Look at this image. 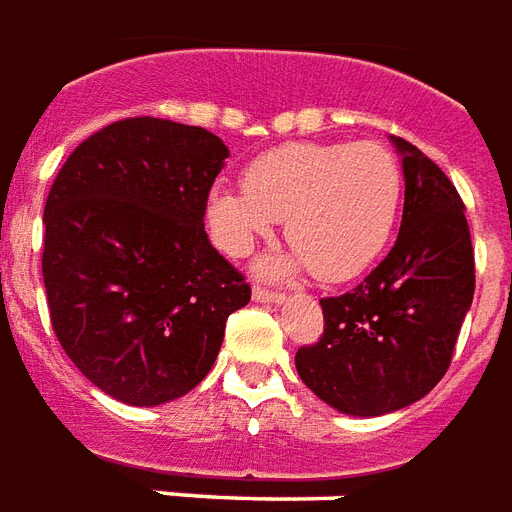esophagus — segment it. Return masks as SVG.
<instances>
[{
    "instance_id": "34e87169",
    "label": "esophagus",
    "mask_w": 512,
    "mask_h": 512,
    "mask_svg": "<svg viewBox=\"0 0 512 512\" xmlns=\"http://www.w3.org/2000/svg\"><path fill=\"white\" fill-rule=\"evenodd\" d=\"M252 298L260 301V304H282V301H285V295L274 293V290H266V287H255Z\"/></svg>"
}]
</instances>
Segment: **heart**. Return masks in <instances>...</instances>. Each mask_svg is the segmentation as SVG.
<instances>
[{
    "instance_id": "obj_1",
    "label": "heart",
    "mask_w": 512,
    "mask_h": 512,
    "mask_svg": "<svg viewBox=\"0 0 512 512\" xmlns=\"http://www.w3.org/2000/svg\"><path fill=\"white\" fill-rule=\"evenodd\" d=\"M399 160L374 140L282 143L244 170V189L214 187L208 230L227 255H246L285 219L293 255L268 257L266 274L309 266L323 282H344L372 266L401 208Z\"/></svg>"
}]
</instances>
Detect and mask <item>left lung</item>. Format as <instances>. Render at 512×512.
I'll return each mask as SVG.
<instances>
[{
    "instance_id": "left-lung-1",
    "label": "left lung",
    "mask_w": 512,
    "mask_h": 512,
    "mask_svg": "<svg viewBox=\"0 0 512 512\" xmlns=\"http://www.w3.org/2000/svg\"><path fill=\"white\" fill-rule=\"evenodd\" d=\"M396 244L350 293L323 298L320 342L295 352V369L328 407L377 418L423 399L448 372L475 295V252L456 187L404 138Z\"/></svg>"
}]
</instances>
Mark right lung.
<instances>
[{
  "instance_id": "add662e5",
  "label": "right lung",
  "mask_w": 512,
  "mask_h": 512,
  "mask_svg": "<svg viewBox=\"0 0 512 512\" xmlns=\"http://www.w3.org/2000/svg\"><path fill=\"white\" fill-rule=\"evenodd\" d=\"M227 146L203 127L113 121L67 157L45 200L43 279L56 339L132 407L189 393L217 361L244 276L203 227Z\"/></svg>"
}]
</instances>
